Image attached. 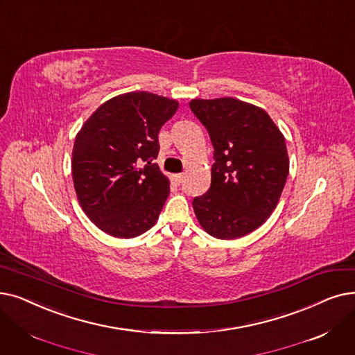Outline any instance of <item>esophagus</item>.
<instances>
[{
    "instance_id": "esophagus-1",
    "label": "esophagus",
    "mask_w": 355,
    "mask_h": 355,
    "mask_svg": "<svg viewBox=\"0 0 355 355\" xmlns=\"http://www.w3.org/2000/svg\"><path fill=\"white\" fill-rule=\"evenodd\" d=\"M173 178H174V181H175L177 184H181L182 180H184V174H175Z\"/></svg>"
}]
</instances>
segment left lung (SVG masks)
Masks as SVG:
<instances>
[{"instance_id": "1", "label": "left lung", "mask_w": 355, "mask_h": 355, "mask_svg": "<svg viewBox=\"0 0 355 355\" xmlns=\"http://www.w3.org/2000/svg\"><path fill=\"white\" fill-rule=\"evenodd\" d=\"M190 109L214 149L210 189L193 200L197 219L214 238L248 235L270 218L284 189V136L263 109L232 97L191 100Z\"/></svg>"}]
</instances>
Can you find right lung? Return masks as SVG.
Wrapping results in <instances>:
<instances>
[{
    "label": "right lung",
    "mask_w": 355,
    "mask_h": 355,
    "mask_svg": "<svg viewBox=\"0 0 355 355\" xmlns=\"http://www.w3.org/2000/svg\"><path fill=\"white\" fill-rule=\"evenodd\" d=\"M177 109L175 100L128 92L100 105L76 135L73 187L103 232L128 239L157 223L169 194V181L155 164L158 135Z\"/></svg>",
    "instance_id": "right-lung-1"
}]
</instances>
